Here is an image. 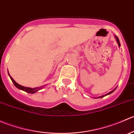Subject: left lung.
Wrapping results in <instances>:
<instances>
[{"label":"left lung","instance_id":"8db88e82","mask_svg":"<svg viewBox=\"0 0 134 134\" xmlns=\"http://www.w3.org/2000/svg\"><path fill=\"white\" fill-rule=\"evenodd\" d=\"M115 38H116V40H117V43H118L119 47H120V45H121V44H120V42H119V38H118V37H117V36H115ZM116 88H117V87H116ZM116 88H115V89H116ZM115 90H113V91H110V92H109L108 93H107V94H105V95H102V96H101V97H98V98H101V97H105V96L108 95V94H111V93H113V91H114L115 90Z\"/></svg>","mask_w":134,"mask_h":134}]
</instances>
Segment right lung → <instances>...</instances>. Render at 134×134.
<instances>
[{"label":"right lung","mask_w":134,"mask_h":134,"mask_svg":"<svg viewBox=\"0 0 134 134\" xmlns=\"http://www.w3.org/2000/svg\"><path fill=\"white\" fill-rule=\"evenodd\" d=\"M9 76H10V78L11 80H12V81L13 82V84L15 86V87H17V88L19 89V90H23V91H25L27 93H34L36 92H37L38 90H40V89L41 88H40V87H34V88H30V87H25V86H21V85H19V83H17V82H15V81L13 79V78H12V76H11L10 75H9Z\"/></svg>","instance_id":"1"}]
</instances>
